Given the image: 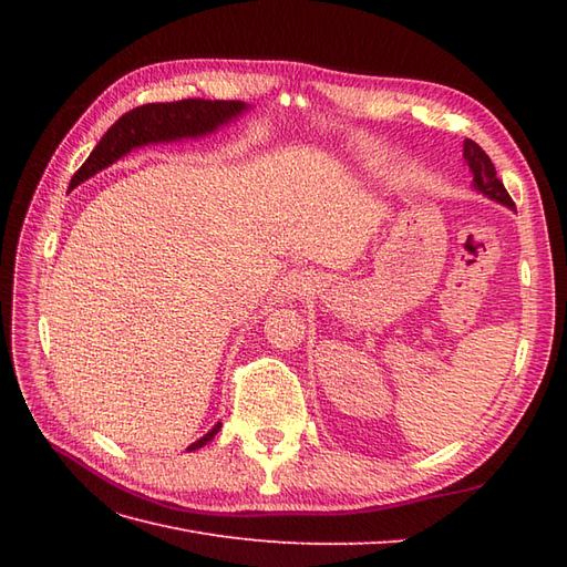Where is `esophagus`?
<instances>
[{"instance_id":"1","label":"esophagus","mask_w":567,"mask_h":567,"mask_svg":"<svg viewBox=\"0 0 567 567\" xmlns=\"http://www.w3.org/2000/svg\"><path fill=\"white\" fill-rule=\"evenodd\" d=\"M310 286H312V277L307 271L293 269L286 277V290H288V293H293V296L305 293V290H310Z\"/></svg>"}]
</instances>
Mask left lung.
Listing matches in <instances>:
<instances>
[{
	"label": "left lung",
	"mask_w": 567,
	"mask_h": 567,
	"mask_svg": "<svg viewBox=\"0 0 567 567\" xmlns=\"http://www.w3.org/2000/svg\"><path fill=\"white\" fill-rule=\"evenodd\" d=\"M463 158L468 163V169L473 173V188H477L480 194L506 205V208H516V203L508 196V192L504 188L502 179L496 177V169L494 163L489 161L487 153L480 148L473 140L463 142Z\"/></svg>",
	"instance_id": "obj_1"
}]
</instances>
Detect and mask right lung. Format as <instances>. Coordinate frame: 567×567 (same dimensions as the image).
Segmentation results:
<instances>
[{"label": "right lung", "mask_w": 567, "mask_h": 567, "mask_svg": "<svg viewBox=\"0 0 567 567\" xmlns=\"http://www.w3.org/2000/svg\"><path fill=\"white\" fill-rule=\"evenodd\" d=\"M248 106L244 101H205V99H182L173 104H146L136 106L123 117L115 120V125L101 136L90 158L73 175L71 188L82 184L84 179L94 177L101 169H106L115 161H120L132 148L158 142H177V140H196L215 132L217 127L227 125L229 120L238 117ZM221 423H215L208 433L194 444H188L186 452L200 450L217 433Z\"/></svg>", "instance_id": "obj_1"}]
</instances>
